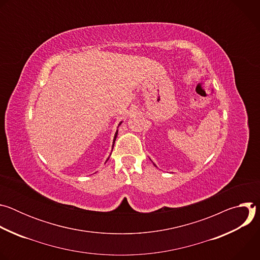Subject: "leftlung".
I'll list each match as a JSON object with an SVG mask.
<instances>
[{
    "label": "left lung",
    "instance_id": "obj_1",
    "mask_svg": "<svg viewBox=\"0 0 260 260\" xmlns=\"http://www.w3.org/2000/svg\"><path fill=\"white\" fill-rule=\"evenodd\" d=\"M153 165H154V166H155V167H156V165H155V164H154V162H153Z\"/></svg>",
    "mask_w": 260,
    "mask_h": 260
}]
</instances>
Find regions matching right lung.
<instances>
[{"mask_svg": "<svg viewBox=\"0 0 260 260\" xmlns=\"http://www.w3.org/2000/svg\"><path fill=\"white\" fill-rule=\"evenodd\" d=\"M121 123H122V121H120V122H119V124H118V126H119V125H120V124H121ZM118 126H117V128H118ZM117 135H118V129H117V131H116V133H115V135H114V139H113V144H112V147H114V143H115V140H116V138H117ZM112 149H113V148H112ZM109 158H110V156H109V157H108V158H107V160H106V162H107V161H108V159H109Z\"/></svg>", "mask_w": 260, "mask_h": 260, "instance_id": "obj_1", "label": "right lung"}]
</instances>
